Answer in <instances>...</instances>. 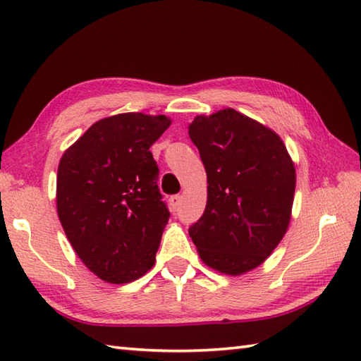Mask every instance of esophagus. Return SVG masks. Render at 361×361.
Returning a JSON list of instances; mask_svg holds the SVG:
<instances>
[{
  "label": "esophagus",
  "mask_w": 361,
  "mask_h": 361,
  "mask_svg": "<svg viewBox=\"0 0 361 361\" xmlns=\"http://www.w3.org/2000/svg\"><path fill=\"white\" fill-rule=\"evenodd\" d=\"M180 202H181V195H172L171 198H169V204H171V208L175 211L176 208H178V204H180Z\"/></svg>",
  "instance_id": "obj_1"
}]
</instances>
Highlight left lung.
I'll use <instances>...</instances> for the list:
<instances>
[{
    "mask_svg": "<svg viewBox=\"0 0 361 361\" xmlns=\"http://www.w3.org/2000/svg\"><path fill=\"white\" fill-rule=\"evenodd\" d=\"M208 176V202L189 235L204 264L226 274L260 265L287 231L295 166L281 137L233 109L189 126Z\"/></svg>",
    "mask_w": 361,
    "mask_h": 361,
    "instance_id": "8db88e82",
    "label": "left lung"
}]
</instances>
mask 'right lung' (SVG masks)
Masks as SVG:
<instances>
[{
	"instance_id": "add662e5",
	"label": "right lung",
	"mask_w": 361,
	"mask_h": 361,
	"mask_svg": "<svg viewBox=\"0 0 361 361\" xmlns=\"http://www.w3.org/2000/svg\"><path fill=\"white\" fill-rule=\"evenodd\" d=\"M169 126L163 114H116L91 126L60 159V224L82 262L106 282H132L155 264L171 212L150 147Z\"/></svg>"
}]
</instances>
